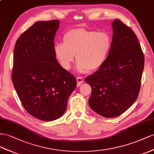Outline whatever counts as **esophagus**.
<instances>
[{
  "label": "esophagus",
  "mask_w": 154,
  "mask_h": 154,
  "mask_svg": "<svg viewBox=\"0 0 154 154\" xmlns=\"http://www.w3.org/2000/svg\"><path fill=\"white\" fill-rule=\"evenodd\" d=\"M77 86H81L84 82V79L82 77H77Z\"/></svg>",
  "instance_id": "34e87169"
}]
</instances>
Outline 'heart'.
<instances>
[{"instance_id": "1", "label": "heart", "mask_w": 154, "mask_h": 154, "mask_svg": "<svg viewBox=\"0 0 154 154\" xmlns=\"http://www.w3.org/2000/svg\"><path fill=\"white\" fill-rule=\"evenodd\" d=\"M111 47V39L105 32L77 28L68 30L63 43H57L54 53L62 68L69 69L74 60L80 73L99 69L105 62Z\"/></svg>"}]
</instances>
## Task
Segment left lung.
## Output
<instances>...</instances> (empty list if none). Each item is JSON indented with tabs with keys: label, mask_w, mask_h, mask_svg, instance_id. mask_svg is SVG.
Instances as JSON below:
<instances>
[{
	"label": "left lung",
	"mask_w": 154,
	"mask_h": 154,
	"mask_svg": "<svg viewBox=\"0 0 154 154\" xmlns=\"http://www.w3.org/2000/svg\"><path fill=\"white\" fill-rule=\"evenodd\" d=\"M113 36L107 58L99 69L86 78L92 88L89 105L106 118L124 113L139 95L144 58L133 31L119 19L112 23Z\"/></svg>",
	"instance_id": "8db88e82"
}]
</instances>
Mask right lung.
Returning <instances> with one entry per match:
<instances>
[{"label":"right lung","instance_id":"add662e5","mask_svg":"<svg viewBox=\"0 0 154 154\" xmlns=\"http://www.w3.org/2000/svg\"><path fill=\"white\" fill-rule=\"evenodd\" d=\"M59 24L57 19L36 22L19 36L14 51L11 79L19 100L29 114L45 122L63 115L77 85L54 55Z\"/></svg>","mask_w":154,"mask_h":154}]
</instances>
